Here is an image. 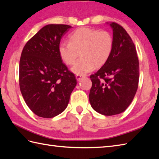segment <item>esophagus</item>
I'll return each instance as SVG.
<instances>
[{"instance_id": "esophagus-1", "label": "esophagus", "mask_w": 159, "mask_h": 159, "mask_svg": "<svg viewBox=\"0 0 159 159\" xmlns=\"http://www.w3.org/2000/svg\"><path fill=\"white\" fill-rule=\"evenodd\" d=\"M83 77V75H78V74H77V75H76V78L77 80H80Z\"/></svg>"}]
</instances>
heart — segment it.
Listing matches in <instances>:
<instances>
[{"label": "heart", "instance_id": "b5f03b06", "mask_svg": "<svg viewBox=\"0 0 159 159\" xmlns=\"http://www.w3.org/2000/svg\"><path fill=\"white\" fill-rule=\"evenodd\" d=\"M113 46V37L110 32L83 27L71 33L69 42L60 43L59 55L64 63L70 66L80 52L81 57L71 70L78 75H84L96 66L101 67L106 63L112 54Z\"/></svg>", "mask_w": 159, "mask_h": 159}]
</instances>
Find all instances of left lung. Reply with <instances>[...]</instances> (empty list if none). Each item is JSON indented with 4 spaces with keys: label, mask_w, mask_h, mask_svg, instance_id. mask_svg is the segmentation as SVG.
<instances>
[{
    "label": "left lung",
    "mask_w": 159,
    "mask_h": 159,
    "mask_svg": "<svg viewBox=\"0 0 159 159\" xmlns=\"http://www.w3.org/2000/svg\"><path fill=\"white\" fill-rule=\"evenodd\" d=\"M114 46L109 60L94 74L89 99L93 109L104 116L124 112L137 92L139 63L134 43L122 26L110 24Z\"/></svg>",
    "instance_id": "left-lung-1"
}]
</instances>
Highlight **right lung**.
Wrapping results in <instances>:
<instances>
[{
    "label": "right lung",
    "instance_id": "obj_1",
    "mask_svg": "<svg viewBox=\"0 0 159 159\" xmlns=\"http://www.w3.org/2000/svg\"><path fill=\"white\" fill-rule=\"evenodd\" d=\"M72 26L48 25L26 42L19 66V85L29 108L39 117H54L68 104L77 80L62 63L59 46Z\"/></svg>",
    "mask_w": 159,
    "mask_h": 159
}]
</instances>
